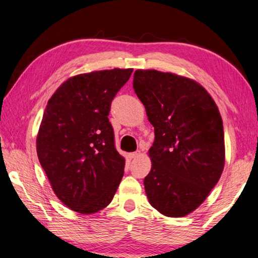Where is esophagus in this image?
Instances as JSON below:
<instances>
[{
    "label": "esophagus",
    "mask_w": 258,
    "mask_h": 258,
    "mask_svg": "<svg viewBox=\"0 0 258 258\" xmlns=\"http://www.w3.org/2000/svg\"><path fill=\"white\" fill-rule=\"evenodd\" d=\"M140 155H141V152H140V151L132 152V154H129V158H130V159H134V158H136V157H138Z\"/></svg>",
    "instance_id": "1"
}]
</instances>
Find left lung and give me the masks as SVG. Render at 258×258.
I'll return each instance as SVG.
<instances>
[{
	"instance_id": "8db88e82",
	"label": "left lung",
	"mask_w": 258,
	"mask_h": 258,
	"mask_svg": "<svg viewBox=\"0 0 258 258\" xmlns=\"http://www.w3.org/2000/svg\"><path fill=\"white\" fill-rule=\"evenodd\" d=\"M134 91L155 128L144 178L149 203L171 218L193 212L218 184L225 166L222 118L206 89L155 70L134 73Z\"/></svg>"
}]
</instances>
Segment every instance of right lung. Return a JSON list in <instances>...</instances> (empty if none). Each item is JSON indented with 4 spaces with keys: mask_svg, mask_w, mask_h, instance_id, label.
I'll return each mask as SVG.
<instances>
[{
    "mask_svg": "<svg viewBox=\"0 0 258 258\" xmlns=\"http://www.w3.org/2000/svg\"><path fill=\"white\" fill-rule=\"evenodd\" d=\"M133 69L79 74L48 100L37 155L55 196L72 211L92 214L113 200L124 172L108 115Z\"/></svg>",
    "mask_w": 258,
    "mask_h": 258,
    "instance_id": "right-lung-1",
    "label": "right lung"
}]
</instances>
